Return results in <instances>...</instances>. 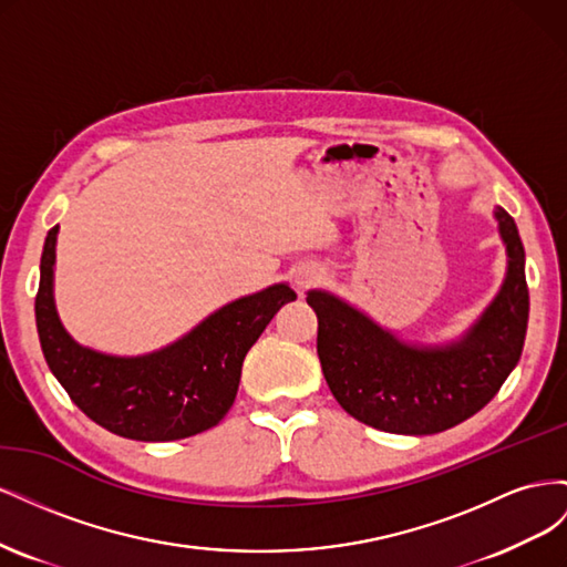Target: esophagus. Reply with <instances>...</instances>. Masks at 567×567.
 <instances>
[{
  "label": "esophagus",
  "mask_w": 567,
  "mask_h": 567,
  "mask_svg": "<svg viewBox=\"0 0 567 567\" xmlns=\"http://www.w3.org/2000/svg\"><path fill=\"white\" fill-rule=\"evenodd\" d=\"M319 279V274L317 271H302L300 277H298V286L300 288H305V286H310L312 281H317Z\"/></svg>",
  "instance_id": "esophagus-1"
}]
</instances>
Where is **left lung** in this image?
Wrapping results in <instances>:
<instances>
[{
	"mask_svg": "<svg viewBox=\"0 0 567 567\" xmlns=\"http://www.w3.org/2000/svg\"><path fill=\"white\" fill-rule=\"evenodd\" d=\"M508 267L502 290L450 346H409L326 290L307 305L319 319L317 354L338 404L371 427L433 435L483 409L516 369L527 333L525 248L513 217L494 210Z\"/></svg>",
	"mask_w": 567,
	"mask_h": 567,
	"instance_id": "1",
	"label": "left lung"
}]
</instances>
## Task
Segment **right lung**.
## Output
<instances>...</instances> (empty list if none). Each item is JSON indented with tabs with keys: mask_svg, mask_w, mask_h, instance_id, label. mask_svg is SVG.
<instances>
[{
	"mask_svg": "<svg viewBox=\"0 0 567 567\" xmlns=\"http://www.w3.org/2000/svg\"><path fill=\"white\" fill-rule=\"evenodd\" d=\"M59 227L49 229L35 298L40 346L71 400L106 431L140 442L184 440L225 419L255 340L286 302L288 284L238 298L203 319L173 346L142 357L82 348L65 333L54 305Z\"/></svg>",
	"mask_w": 567,
	"mask_h": 567,
	"instance_id": "add662e5",
	"label": "right lung"
}]
</instances>
